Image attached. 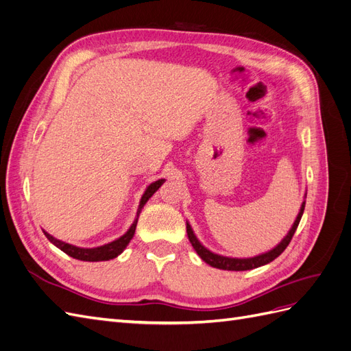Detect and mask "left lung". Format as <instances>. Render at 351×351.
Listing matches in <instances>:
<instances>
[{
  "label": "left lung",
  "instance_id": "8db88e82",
  "mask_svg": "<svg viewBox=\"0 0 351 351\" xmlns=\"http://www.w3.org/2000/svg\"><path fill=\"white\" fill-rule=\"evenodd\" d=\"M303 210H304V202L303 205L300 208V212L299 215H297L294 224L291 227V230L289 231V234H287L282 241L278 244L277 247L272 249L271 252L268 253H263V254H259V256H254V258H247V259H234V258H226V256H219V254H215L209 252L208 249H205L202 244L199 243V240L196 239V236L193 234L192 228H190V226L187 224V236H189V240L190 243H192L193 249L197 252L199 256L204 259L208 265H210V267L214 268H218V269H227V271H247V269H253V268H258V267H262V265H267L269 262H272L275 258H278L280 254L287 249V246H289L294 232L297 230V227H299V222L302 219V215H303Z\"/></svg>",
  "mask_w": 351,
  "mask_h": 351
}]
</instances>
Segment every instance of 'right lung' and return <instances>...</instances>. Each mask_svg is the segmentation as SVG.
I'll use <instances>...</instances> for the list:
<instances>
[{
    "label": "right lung",
    "mask_w": 351,
    "mask_h": 351,
    "mask_svg": "<svg viewBox=\"0 0 351 351\" xmlns=\"http://www.w3.org/2000/svg\"><path fill=\"white\" fill-rule=\"evenodd\" d=\"M164 183V180H158V182L152 183L149 187L146 189V192L143 193L142 199H141V206L139 209L143 208V205L146 204L149 197L156 192V190L161 187V184ZM141 212V210H139ZM139 215V214H137ZM136 224L137 221L133 222V226L130 227V230L125 232L123 237H120L119 240L111 241L108 244H104V246L99 247H93V249H82V247H76V246H71L69 243H64L61 240H57L56 237H52L48 232L44 231V234L47 236V239L57 246L60 250H62L64 253H67L69 256L74 258V259H79V261H86V262H99V261H110L119 256V254L125 249L127 244L130 243V240L134 236V231H136Z\"/></svg>",
    "instance_id": "obj_1"
}]
</instances>
